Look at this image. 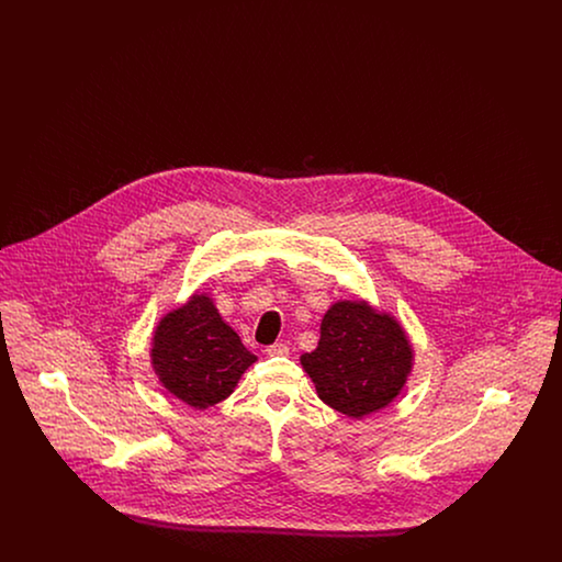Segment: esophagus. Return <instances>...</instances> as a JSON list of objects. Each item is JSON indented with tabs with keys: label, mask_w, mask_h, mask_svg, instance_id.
<instances>
[{
	"label": "esophagus",
	"mask_w": 562,
	"mask_h": 562,
	"mask_svg": "<svg viewBox=\"0 0 562 562\" xmlns=\"http://www.w3.org/2000/svg\"><path fill=\"white\" fill-rule=\"evenodd\" d=\"M266 351H268V356H289L291 353V349H289L286 344H273Z\"/></svg>",
	"instance_id": "obj_1"
}]
</instances>
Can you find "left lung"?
<instances>
[{
	"instance_id": "left-lung-1",
	"label": "left lung",
	"mask_w": 562,
	"mask_h": 562,
	"mask_svg": "<svg viewBox=\"0 0 562 562\" xmlns=\"http://www.w3.org/2000/svg\"><path fill=\"white\" fill-rule=\"evenodd\" d=\"M413 346L401 322L369 301H337L321 324V341L301 356L324 404L362 419L398 398L413 371Z\"/></svg>"
}]
</instances>
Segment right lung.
Here are the masks:
<instances>
[{
  "instance_id": "right-lung-1",
  "label": "right lung",
  "mask_w": 562,
  "mask_h": 562,
  "mask_svg": "<svg viewBox=\"0 0 562 562\" xmlns=\"http://www.w3.org/2000/svg\"><path fill=\"white\" fill-rule=\"evenodd\" d=\"M149 356L161 387L200 411L225 401L257 360L206 293L191 294L158 322Z\"/></svg>"
}]
</instances>
